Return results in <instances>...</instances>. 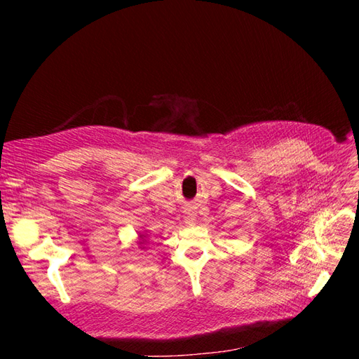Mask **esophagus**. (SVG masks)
<instances>
[{"label":"esophagus","mask_w":359,"mask_h":359,"mask_svg":"<svg viewBox=\"0 0 359 359\" xmlns=\"http://www.w3.org/2000/svg\"><path fill=\"white\" fill-rule=\"evenodd\" d=\"M184 222H186L187 224H194V222H196V212H194L193 210L184 211Z\"/></svg>","instance_id":"1"}]
</instances>
